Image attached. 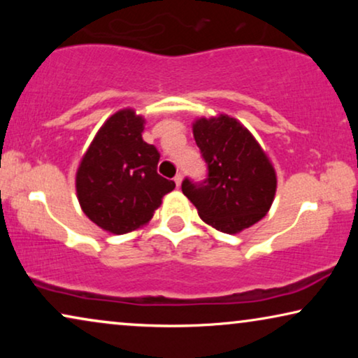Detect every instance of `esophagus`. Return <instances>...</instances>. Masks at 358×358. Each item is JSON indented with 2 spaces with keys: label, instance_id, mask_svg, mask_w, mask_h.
Masks as SVG:
<instances>
[{
  "label": "esophagus",
  "instance_id": "obj_1",
  "mask_svg": "<svg viewBox=\"0 0 358 358\" xmlns=\"http://www.w3.org/2000/svg\"><path fill=\"white\" fill-rule=\"evenodd\" d=\"M174 182H176V185H178V187H180V184H182V174H176V178H174Z\"/></svg>",
  "mask_w": 358,
  "mask_h": 358
}]
</instances>
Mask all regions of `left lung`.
<instances>
[{"mask_svg": "<svg viewBox=\"0 0 358 358\" xmlns=\"http://www.w3.org/2000/svg\"><path fill=\"white\" fill-rule=\"evenodd\" d=\"M192 130L208 176L202 182L185 178V197L218 231L236 234L256 224L266 217L277 189L266 151L246 127L227 114L197 119Z\"/></svg>", "mask_w": 358, "mask_h": 358, "instance_id": "left-lung-1", "label": "left lung"}]
</instances>
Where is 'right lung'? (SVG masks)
Listing matches in <instances>:
<instances>
[{"label":"right lung","instance_id":"1","mask_svg":"<svg viewBox=\"0 0 358 358\" xmlns=\"http://www.w3.org/2000/svg\"><path fill=\"white\" fill-rule=\"evenodd\" d=\"M145 119L134 109L110 115L76 171V194L92 223L114 234L135 231L153 218L176 187L158 174L159 153L141 138Z\"/></svg>","mask_w":358,"mask_h":358}]
</instances>
